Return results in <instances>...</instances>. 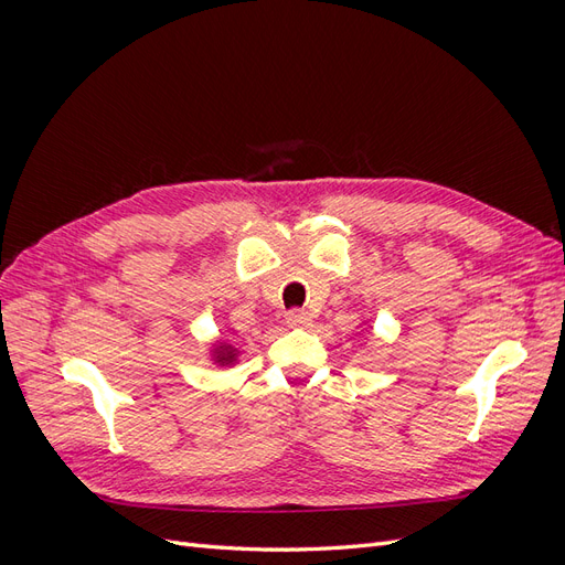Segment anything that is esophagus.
Wrapping results in <instances>:
<instances>
[{
    "mask_svg": "<svg viewBox=\"0 0 565 565\" xmlns=\"http://www.w3.org/2000/svg\"><path fill=\"white\" fill-rule=\"evenodd\" d=\"M287 324L289 328H311L313 324V316L306 313V311H289L287 313Z\"/></svg>",
    "mask_w": 565,
    "mask_h": 565,
    "instance_id": "obj_1",
    "label": "esophagus"
}]
</instances>
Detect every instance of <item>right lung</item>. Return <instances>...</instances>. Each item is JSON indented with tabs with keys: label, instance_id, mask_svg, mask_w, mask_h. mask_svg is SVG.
Returning a JSON list of instances; mask_svg holds the SVG:
<instances>
[{
	"label": "right lung",
	"instance_id": "right-lung-1",
	"mask_svg": "<svg viewBox=\"0 0 565 565\" xmlns=\"http://www.w3.org/2000/svg\"><path fill=\"white\" fill-rule=\"evenodd\" d=\"M210 358H212V363L218 367H233L237 363V358H241V351H237V347H233L231 341L216 339L210 347Z\"/></svg>",
	"mask_w": 565,
	"mask_h": 565
}]
</instances>
